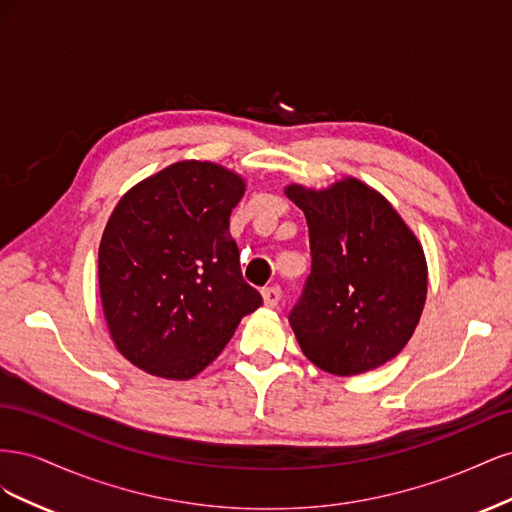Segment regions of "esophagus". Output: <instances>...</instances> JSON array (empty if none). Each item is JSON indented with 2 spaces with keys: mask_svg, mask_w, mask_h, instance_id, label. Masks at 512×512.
Masks as SVG:
<instances>
[{
  "mask_svg": "<svg viewBox=\"0 0 512 512\" xmlns=\"http://www.w3.org/2000/svg\"><path fill=\"white\" fill-rule=\"evenodd\" d=\"M262 301H265L267 307H277V303L282 301V288L280 286H269L262 290Z\"/></svg>",
  "mask_w": 512,
  "mask_h": 512,
  "instance_id": "obj_1",
  "label": "esophagus"
}]
</instances>
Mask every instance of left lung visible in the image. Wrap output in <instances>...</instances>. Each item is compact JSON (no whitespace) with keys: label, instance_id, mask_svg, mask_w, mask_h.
<instances>
[{"label":"left lung","instance_id":"1","mask_svg":"<svg viewBox=\"0 0 512 512\" xmlns=\"http://www.w3.org/2000/svg\"><path fill=\"white\" fill-rule=\"evenodd\" d=\"M307 220L309 271L288 320L309 361L337 376L376 369L412 337L427 297L423 247L389 200L359 179L288 185Z\"/></svg>","mask_w":512,"mask_h":512}]
</instances>
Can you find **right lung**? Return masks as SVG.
Masks as SVG:
<instances>
[{
  "label": "right lung",
  "mask_w": 512,
  "mask_h": 512,
  "mask_svg": "<svg viewBox=\"0 0 512 512\" xmlns=\"http://www.w3.org/2000/svg\"><path fill=\"white\" fill-rule=\"evenodd\" d=\"M243 192L224 166L185 160L119 200L100 241V297L117 350L136 367L188 380L262 305L228 230Z\"/></svg>",
  "instance_id": "1"
}]
</instances>
